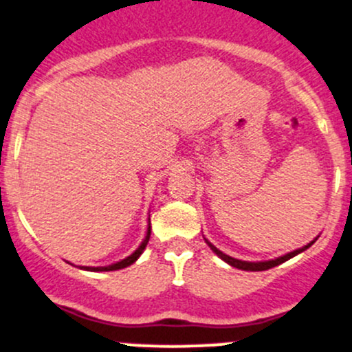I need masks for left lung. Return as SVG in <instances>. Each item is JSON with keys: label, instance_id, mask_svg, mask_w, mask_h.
I'll list each match as a JSON object with an SVG mask.
<instances>
[{"label": "left lung", "instance_id": "obj_1", "mask_svg": "<svg viewBox=\"0 0 352 352\" xmlns=\"http://www.w3.org/2000/svg\"><path fill=\"white\" fill-rule=\"evenodd\" d=\"M316 240H317V238H316ZM316 240H312L311 243H307V245H305V247L298 248V250H294V252L287 253V255L278 256V258H275V260H268V262H243V260H236V258H233V256L225 255V253L218 250V248L214 247V245H211L210 241H208L206 238H205V241L208 243V247H210L211 250H213L214 253H217V255L220 256L221 260H225V262L228 263V265H232V267H235V268H240V270H250V272H262V270H268V268H272V267L280 265V263L287 262V260H290V258H292V256L298 255V253H300V252L307 250V248L311 247V245H312L314 241H316Z\"/></svg>", "mask_w": 352, "mask_h": 352}]
</instances>
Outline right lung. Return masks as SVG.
I'll return each instance as SVG.
<instances>
[{
  "mask_svg": "<svg viewBox=\"0 0 352 352\" xmlns=\"http://www.w3.org/2000/svg\"><path fill=\"white\" fill-rule=\"evenodd\" d=\"M149 236H151V225L147 226V233H146V238H144V240H142V243L139 245L138 250H135L134 253H132V255L127 256V258L120 260V262L112 263V265H107V267H85V270H94V272H111V270H120V268H126V267L132 265V263H134L135 260H138L139 256H141V253L144 252V248H146L147 241H149Z\"/></svg>",
  "mask_w": 352,
  "mask_h": 352,
  "instance_id": "obj_1",
  "label": "right lung"
}]
</instances>
